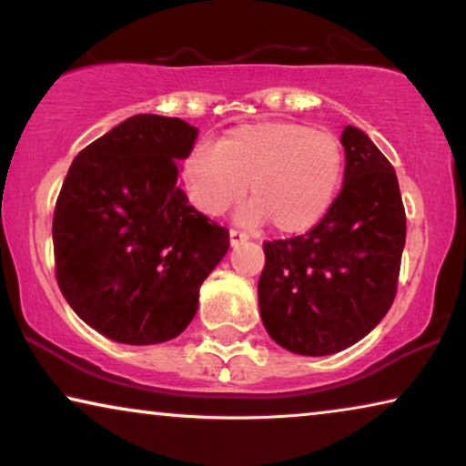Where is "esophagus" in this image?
Instances as JSON below:
<instances>
[{
	"label": "esophagus",
	"instance_id": "34e87169",
	"mask_svg": "<svg viewBox=\"0 0 466 466\" xmlns=\"http://www.w3.org/2000/svg\"><path fill=\"white\" fill-rule=\"evenodd\" d=\"M228 239H231V246L235 248V246L244 244V241L248 239V235L246 233H239V231H231V233H228Z\"/></svg>",
	"mask_w": 466,
	"mask_h": 466
}]
</instances>
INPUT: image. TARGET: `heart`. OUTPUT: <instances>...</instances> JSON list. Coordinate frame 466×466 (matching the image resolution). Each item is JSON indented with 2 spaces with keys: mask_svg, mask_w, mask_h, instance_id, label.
Returning <instances> with one entry per match:
<instances>
[{
  "mask_svg": "<svg viewBox=\"0 0 466 466\" xmlns=\"http://www.w3.org/2000/svg\"><path fill=\"white\" fill-rule=\"evenodd\" d=\"M346 155L337 136L286 120L239 125L222 133L214 148L195 146L180 176L197 212L216 218L248 193L252 199L235 220L246 228L267 220L279 233L316 227L337 199Z\"/></svg>",
  "mask_w": 466,
  "mask_h": 466,
  "instance_id": "1",
  "label": "heart"
}]
</instances>
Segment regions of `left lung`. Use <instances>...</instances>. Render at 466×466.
I'll return each mask as SVG.
<instances>
[{"label":"left lung","instance_id":"left-lung-1","mask_svg":"<svg viewBox=\"0 0 466 466\" xmlns=\"http://www.w3.org/2000/svg\"><path fill=\"white\" fill-rule=\"evenodd\" d=\"M343 187L309 233L267 241L258 279L271 339L301 356L341 352L378 327L397 295L405 208L392 165L348 125Z\"/></svg>","mask_w":466,"mask_h":466}]
</instances>
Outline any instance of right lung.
Returning a JSON list of instances; mask_svg holds the SVG:
<instances>
[{"instance_id": "right-lung-1", "label": "right lung", "mask_w": 466, "mask_h": 466, "mask_svg": "<svg viewBox=\"0 0 466 466\" xmlns=\"http://www.w3.org/2000/svg\"><path fill=\"white\" fill-rule=\"evenodd\" d=\"M195 127L136 114L78 152L53 218L56 282L76 314L107 339H174L228 250V231L188 206L177 161Z\"/></svg>"}]
</instances>
